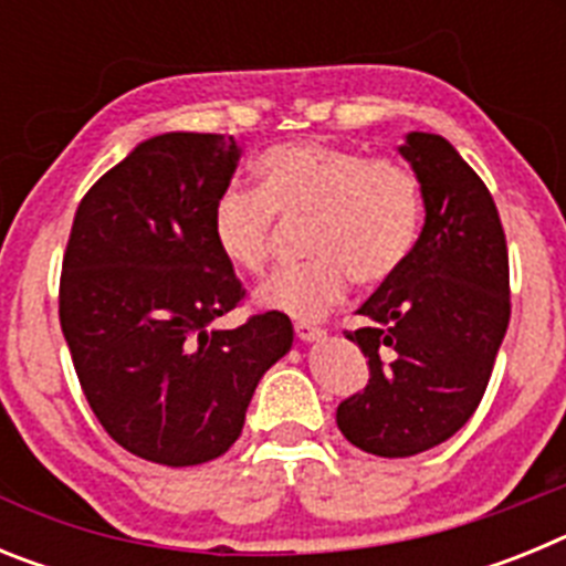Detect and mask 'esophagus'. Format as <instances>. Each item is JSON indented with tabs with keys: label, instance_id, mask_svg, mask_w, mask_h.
<instances>
[{
	"label": "esophagus",
	"instance_id": "obj_1",
	"mask_svg": "<svg viewBox=\"0 0 566 566\" xmlns=\"http://www.w3.org/2000/svg\"><path fill=\"white\" fill-rule=\"evenodd\" d=\"M294 334H297V339H303V343H314V339H319L326 332L319 326H314V323L300 319V323H294Z\"/></svg>",
	"mask_w": 566,
	"mask_h": 566
}]
</instances>
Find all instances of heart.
Wrapping results in <instances>:
<instances>
[{"label":"heart","mask_w":566,"mask_h":566,"mask_svg":"<svg viewBox=\"0 0 566 566\" xmlns=\"http://www.w3.org/2000/svg\"><path fill=\"white\" fill-rule=\"evenodd\" d=\"M258 189L229 187L212 207V238L240 272L260 277L272 263L274 214L312 218V263L277 274L260 303L297 319H317L345 300L352 277L377 286L405 266L422 229V187L397 158H365L357 149L292 142L254 164Z\"/></svg>","instance_id":"1"}]
</instances>
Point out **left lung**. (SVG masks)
Returning a JSON list of instances; mask_svg holds the SVG:
<instances>
[{"instance_id":"obj_1","label":"left lung","mask_w":566,"mask_h":566,"mask_svg":"<svg viewBox=\"0 0 566 566\" xmlns=\"http://www.w3.org/2000/svg\"><path fill=\"white\" fill-rule=\"evenodd\" d=\"M422 187L424 227L411 258L359 306L345 332L368 357V385L337 408L365 453L417 457L473 417L510 323V266L499 209L442 135L399 147Z\"/></svg>"}]
</instances>
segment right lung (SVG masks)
<instances>
[{
  "mask_svg": "<svg viewBox=\"0 0 566 566\" xmlns=\"http://www.w3.org/2000/svg\"><path fill=\"white\" fill-rule=\"evenodd\" d=\"M238 161L227 135H155L87 189L64 249L59 323L84 397L124 451L167 468L223 457L292 348L280 312L209 328L247 297L212 238Z\"/></svg>",
  "mask_w": 566,
  "mask_h": 566,
  "instance_id": "1",
  "label": "right lung"
}]
</instances>
